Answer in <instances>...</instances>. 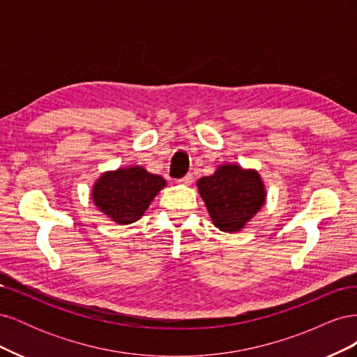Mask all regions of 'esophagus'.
<instances>
[{"label": "esophagus", "mask_w": 357, "mask_h": 357, "mask_svg": "<svg viewBox=\"0 0 357 357\" xmlns=\"http://www.w3.org/2000/svg\"><path fill=\"white\" fill-rule=\"evenodd\" d=\"M192 181H193V176H192V174H188V176H185L183 178H178V180H177L178 185H185V186L192 185Z\"/></svg>", "instance_id": "obj_1"}]
</instances>
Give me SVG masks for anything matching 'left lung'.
Listing matches in <instances>:
<instances>
[{
	"label": "left lung",
	"mask_w": 357,
	"mask_h": 357,
	"mask_svg": "<svg viewBox=\"0 0 357 357\" xmlns=\"http://www.w3.org/2000/svg\"><path fill=\"white\" fill-rule=\"evenodd\" d=\"M198 192L215 228L240 232L264 207L266 189L256 169L222 164L214 174L197 181Z\"/></svg>",
	"instance_id": "8db88e82"
}]
</instances>
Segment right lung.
I'll return each instance as SVG.
<instances>
[{
	"label": "right lung",
	"mask_w": 357,
	"mask_h": 357,
	"mask_svg": "<svg viewBox=\"0 0 357 357\" xmlns=\"http://www.w3.org/2000/svg\"><path fill=\"white\" fill-rule=\"evenodd\" d=\"M167 186L164 177L139 165L105 171L95 181L92 199L101 213L119 225L134 223Z\"/></svg>",
	"instance_id": "1"
}]
</instances>
